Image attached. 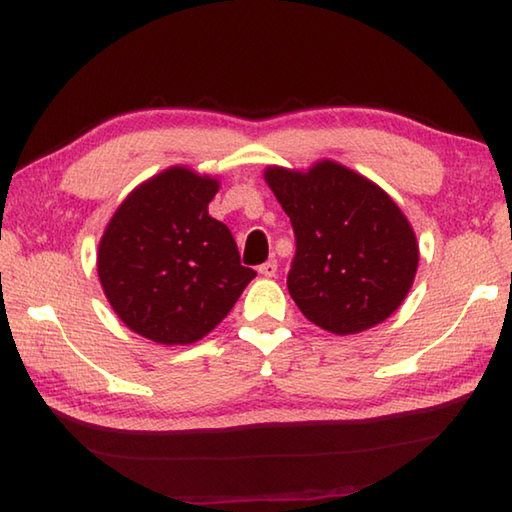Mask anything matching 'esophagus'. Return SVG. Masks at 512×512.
Here are the masks:
<instances>
[{"label": "esophagus", "mask_w": 512, "mask_h": 512, "mask_svg": "<svg viewBox=\"0 0 512 512\" xmlns=\"http://www.w3.org/2000/svg\"><path fill=\"white\" fill-rule=\"evenodd\" d=\"M259 275H264V277H275V275H277V262H275V259H268L266 264L259 266Z\"/></svg>", "instance_id": "esophagus-1"}]
</instances>
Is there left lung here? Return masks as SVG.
<instances>
[{
    "instance_id": "obj_1",
    "label": "left lung",
    "mask_w": 512,
    "mask_h": 512,
    "mask_svg": "<svg viewBox=\"0 0 512 512\" xmlns=\"http://www.w3.org/2000/svg\"><path fill=\"white\" fill-rule=\"evenodd\" d=\"M264 180L295 228L288 290L303 317L347 336L383 323L418 270V239L400 206L341 162L268 167Z\"/></svg>"
}]
</instances>
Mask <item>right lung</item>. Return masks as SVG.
Masks as SVG:
<instances>
[{"label": "right lung", "instance_id": "right-lung-1", "mask_svg": "<svg viewBox=\"0 0 512 512\" xmlns=\"http://www.w3.org/2000/svg\"><path fill=\"white\" fill-rule=\"evenodd\" d=\"M220 180L169 167L127 195L96 255L101 288L129 330L191 345L220 323L257 273L239 264L228 226L209 215Z\"/></svg>", "mask_w": 512, "mask_h": 512}]
</instances>
